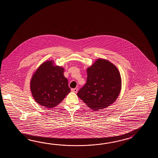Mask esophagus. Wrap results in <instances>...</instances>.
Segmentation results:
<instances>
[{
    "mask_svg": "<svg viewBox=\"0 0 158 158\" xmlns=\"http://www.w3.org/2000/svg\"><path fill=\"white\" fill-rule=\"evenodd\" d=\"M71 90H72V91L74 92V93H77L78 89L77 88H74V89H71Z\"/></svg>",
    "mask_w": 158,
    "mask_h": 158,
    "instance_id": "34e87169",
    "label": "esophagus"
}]
</instances>
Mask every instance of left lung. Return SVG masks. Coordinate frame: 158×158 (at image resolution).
I'll use <instances>...</instances> for the list:
<instances>
[{"mask_svg":"<svg viewBox=\"0 0 158 158\" xmlns=\"http://www.w3.org/2000/svg\"><path fill=\"white\" fill-rule=\"evenodd\" d=\"M87 81L77 95L95 111L107 107L118 98L121 79L118 68L105 59H99L87 69Z\"/></svg>","mask_w":158,"mask_h":158,"instance_id":"8db88e82","label":"left lung"}]
</instances>
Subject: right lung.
<instances>
[{
	"label": "right lung",
	"mask_w": 158,
	"mask_h": 158,
	"mask_svg": "<svg viewBox=\"0 0 158 158\" xmlns=\"http://www.w3.org/2000/svg\"><path fill=\"white\" fill-rule=\"evenodd\" d=\"M64 69L54 66L52 61L41 64L30 81V90L35 101L47 108L56 107L71 92Z\"/></svg>",
	"instance_id": "right-lung-1"
}]
</instances>
